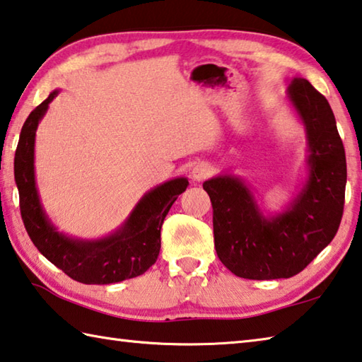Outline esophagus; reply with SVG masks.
<instances>
[{
	"label": "esophagus",
	"instance_id": "esophagus-1",
	"mask_svg": "<svg viewBox=\"0 0 362 362\" xmlns=\"http://www.w3.org/2000/svg\"><path fill=\"white\" fill-rule=\"evenodd\" d=\"M210 174H212V166H210L209 163H204V161L196 164V166L192 170V177H193V180H196V182L206 180Z\"/></svg>",
	"mask_w": 362,
	"mask_h": 362
}]
</instances>
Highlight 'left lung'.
I'll return each mask as SVG.
<instances>
[{
    "label": "left lung",
    "instance_id": "left-lung-1",
    "mask_svg": "<svg viewBox=\"0 0 362 362\" xmlns=\"http://www.w3.org/2000/svg\"><path fill=\"white\" fill-rule=\"evenodd\" d=\"M288 98L305 127L308 179L285 212L266 218L239 177L204 182L214 207L220 261L242 279H290L310 264L336 235L345 204L346 160L326 98L305 78L288 85Z\"/></svg>",
    "mask_w": 362,
    "mask_h": 362
}]
</instances>
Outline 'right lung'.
I'll return each instance as SVG.
<instances>
[{
	"mask_svg": "<svg viewBox=\"0 0 362 362\" xmlns=\"http://www.w3.org/2000/svg\"><path fill=\"white\" fill-rule=\"evenodd\" d=\"M57 95L58 90L52 91L26 118L16 150L14 175L26 233L52 264L81 284L109 285L142 275L158 258L163 221L179 194L187 189L188 180L179 177L150 189L122 228L107 238L81 240L58 233L41 206L35 179L36 129Z\"/></svg>",
	"mask_w": 362,
	"mask_h": 362,
	"instance_id": "right-lung-1",
	"label": "right lung"
}]
</instances>
